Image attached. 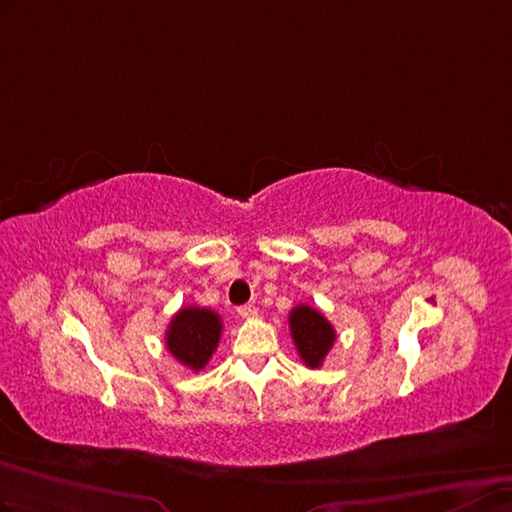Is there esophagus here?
Masks as SVG:
<instances>
[{
    "instance_id": "obj_1",
    "label": "esophagus",
    "mask_w": 512,
    "mask_h": 512,
    "mask_svg": "<svg viewBox=\"0 0 512 512\" xmlns=\"http://www.w3.org/2000/svg\"><path fill=\"white\" fill-rule=\"evenodd\" d=\"M238 315L242 319H251V317L257 315V306L255 304H244V306H240V309H238Z\"/></svg>"
}]
</instances>
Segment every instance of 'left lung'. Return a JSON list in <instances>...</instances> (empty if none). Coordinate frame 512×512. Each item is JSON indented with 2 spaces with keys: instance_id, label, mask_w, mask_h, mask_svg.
<instances>
[{
  "instance_id": "obj_1",
  "label": "left lung",
  "mask_w": 512,
  "mask_h": 512,
  "mask_svg": "<svg viewBox=\"0 0 512 512\" xmlns=\"http://www.w3.org/2000/svg\"><path fill=\"white\" fill-rule=\"evenodd\" d=\"M289 330L300 360L309 369H319L337 339L330 321L313 306L298 304L289 313Z\"/></svg>"
}]
</instances>
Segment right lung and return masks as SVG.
<instances>
[{"instance_id":"1","label":"right lung","mask_w":512,"mask_h":512,"mask_svg":"<svg viewBox=\"0 0 512 512\" xmlns=\"http://www.w3.org/2000/svg\"><path fill=\"white\" fill-rule=\"evenodd\" d=\"M221 332V315L201 309V306H184L171 317L165 343L175 360L182 362L186 369L199 373L216 352Z\"/></svg>"}]
</instances>
